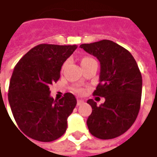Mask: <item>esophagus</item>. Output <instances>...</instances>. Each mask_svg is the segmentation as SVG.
<instances>
[{"mask_svg":"<svg viewBox=\"0 0 157 157\" xmlns=\"http://www.w3.org/2000/svg\"><path fill=\"white\" fill-rule=\"evenodd\" d=\"M83 103H84V101H83V100H82V99H77V105H82V104H83Z\"/></svg>","mask_w":157,"mask_h":157,"instance_id":"esophagus-1","label":"esophagus"}]
</instances>
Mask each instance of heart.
Returning a JSON list of instances; mask_svg holds the SVG:
<instances>
[{"mask_svg": "<svg viewBox=\"0 0 157 157\" xmlns=\"http://www.w3.org/2000/svg\"><path fill=\"white\" fill-rule=\"evenodd\" d=\"M92 60H94L92 58H89V57H84V58H82V60H81V63H86L87 62H90V61H92ZM74 91H75V93H77V94H82V92H83V89H82V87H75L74 88Z\"/></svg>", "mask_w": 157, "mask_h": 157, "instance_id": "obj_1", "label": "heart"}]
</instances>
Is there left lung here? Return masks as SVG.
Instances as JSON below:
<instances>
[{"label":"left lung","instance_id":"1","mask_svg":"<svg viewBox=\"0 0 157 157\" xmlns=\"http://www.w3.org/2000/svg\"><path fill=\"white\" fill-rule=\"evenodd\" d=\"M80 48L96 57L100 62L99 83L94 95L105 98L92 106L86 124L92 135L110 140L127 132L135 121L140 109L142 75L134 58L127 49L112 40H102Z\"/></svg>","mask_w":157,"mask_h":157}]
</instances>
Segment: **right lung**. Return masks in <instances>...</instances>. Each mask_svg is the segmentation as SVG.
<instances>
[{
    "label": "right lung",
    "instance_id": "1",
    "mask_svg": "<svg viewBox=\"0 0 157 157\" xmlns=\"http://www.w3.org/2000/svg\"><path fill=\"white\" fill-rule=\"evenodd\" d=\"M76 48V45L40 44L14 67L8 101L18 128L32 140L51 142L66 131L67 118L75 109L76 99L66 93L54 100L49 86L59 81L63 63Z\"/></svg>",
    "mask_w": 157,
    "mask_h": 157
}]
</instances>
